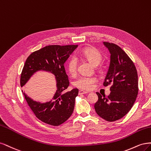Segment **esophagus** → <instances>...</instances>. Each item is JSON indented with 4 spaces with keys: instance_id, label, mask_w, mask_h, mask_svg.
<instances>
[{
    "instance_id": "1",
    "label": "esophagus",
    "mask_w": 151,
    "mask_h": 151,
    "mask_svg": "<svg viewBox=\"0 0 151 151\" xmlns=\"http://www.w3.org/2000/svg\"><path fill=\"white\" fill-rule=\"evenodd\" d=\"M88 93V91H84V90H80L79 91V95H83V94H87Z\"/></svg>"
}]
</instances>
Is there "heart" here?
Returning a JSON list of instances; mask_svg holds the SVG:
<instances>
[{
  "instance_id": "1",
  "label": "heart",
  "mask_w": 151,
  "mask_h": 151,
  "mask_svg": "<svg viewBox=\"0 0 151 151\" xmlns=\"http://www.w3.org/2000/svg\"><path fill=\"white\" fill-rule=\"evenodd\" d=\"M80 56L84 58L89 61L92 65L96 66L99 65L102 60V55L101 53L93 47H87L80 54ZM78 61L75 56L71 57L68 63V70L69 73L73 75L77 71ZM96 82V78L93 77L81 76L74 81L75 86L81 89L90 90L93 88L94 83Z\"/></svg>"
}]
</instances>
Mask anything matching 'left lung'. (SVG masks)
I'll use <instances>...</instances> for the list:
<instances>
[{
    "label": "left lung",
    "instance_id": "left-lung-1",
    "mask_svg": "<svg viewBox=\"0 0 151 151\" xmlns=\"http://www.w3.org/2000/svg\"><path fill=\"white\" fill-rule=\"evenodd\" d=\"M110 53L109 68L105 78V86L111 84L110 93L102 96L95 104L96 114L108 122L119 120L132 109L138 95V76L132 61L119 46L104 42Z\"/></svg>",
    "mask_w": 151,
    "mask_h": 151
}]
</instances>
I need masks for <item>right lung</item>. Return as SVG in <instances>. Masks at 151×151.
<instances>
[{
  "label": "right lung",
  "instance_id": "obj_1",
  "mask_svg": "<svg viewBox=\"0 0 151 151\" xmlns=\"http://www.w3.org/2000/svg\"><path fill=\"white\" fill-rule=\"evenodd\" d=\"M77 47L78 45L47 46L33 52L25 62L21 75V87L37 71H46L55 76L57 90L49 101H35L22 91L36 117L47 124L60 125L68 119L73 111L78 89L64 92L70 85L64 65Z\"/></svg>",
  "mask_w": 151,
  "mask_h": 151
}]
</instances>
